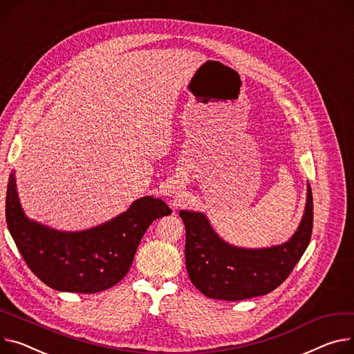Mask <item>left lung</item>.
Returning <instances> with one entry per match:
<instances>
[{
    "instance_id": "left-lung-1",
    "label": "left lung",
    "mask_w": 354,
    "mask_h": 354,
    "mask_svg": "<svg viewBox=\"0 0 354 354\" xmlns=\"http://www.w3.org/2000/svg\"><path fill=\"white\" fill-rule=\"evenodd\" d=\"M186 229L185 261L194 286L209 299L245 300L280 286L308 249L313 229V196L308 185L304 214L290 241L263 249L229 245L201 212L180 210Z\"/></svg>"
}]
</instances>
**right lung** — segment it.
<instances>
[{
	"label": "right lung",
	"instance_id": "obj_1",
	"mask_svg": "<svg viewBox=\"0 0 354 354\" xmlns=\"http://www.w3.org/2000/svg\"><path fill=\"white\" fill-rule=\"evenodd\" d=\"M171 214L162 199L144 196L100 226L61 232L26 216L14 172L7 187V225L21 256L41 281L59 292L97 293L116 285L132 266L149 225Z\"/></svg>",
	"mask_w": 354,
	"mask_h": 354
}]
</instances>
